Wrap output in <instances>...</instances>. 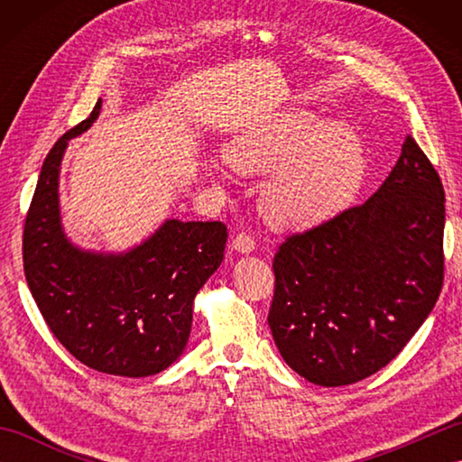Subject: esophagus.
Masks as SVG:
<instances>
[{"instance_id":"34e87169","label":"esophagus","mask_w":462,"mask_h":462,"mask_svg":"<svg viewBox=\"0 0 462 462\" xmlns=\"http://www.w3.org/2000/svg\"><path fill=\"white\" fill-rule=\"evenodd\" d=\"M232 250L238 254H250L254 252V238L246 232H240L236 238L232 240Z\"/></svg>"}]
</instances>
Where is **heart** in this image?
Wrapping results in <instances>:
<instances>
[{
	"instance_id": "heart-1",
	"label": "heart",
	"mask_w": 462,
	"mask_h": 462,
	"mask_svg": "<svg viewBox=\"0 0 462 462\" xmlns=\"http://www.w3.org/2000/svg\"><path fill=\"white\" fill-rule=\"evenodd\" d=\"M224 156L240 174H273L260 208L280 230L311 228L347 208L367 169L365 143L356 126L306 109L278 113L244 131Z\"/></svg>"
}]
</instances>
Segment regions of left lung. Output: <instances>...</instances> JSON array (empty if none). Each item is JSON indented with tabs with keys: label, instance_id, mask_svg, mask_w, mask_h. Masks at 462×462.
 I'll use <instances>...</instances> for the list:
<instances>
[{
	"label": "left lung",
	"instance_id": "left-lung-1",
	"mask_svg": "<svg viewBox=\"0 0 462 462\" xmlns=\"http://www.w3.org/2000/svg\"><path fill=\"white\" fill-rule=\"evenodd\" d=\"M445 190L413 136L371 199L288 238L268 323L283 361L321 387L399 356L443 286Z\"/></svg>",
	"mask_w": 462,
	"mask_h": 462
}]
</instances>
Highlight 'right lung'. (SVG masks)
<instances>
[{
	"label": "right lung",
	"instance_id": "add662e5",
	"mask_svg": "<svg viewBox=\"0 0 462 462\" xmlns=\"http://www.w3.org/2000/svg\"><path fill=\"white\" fill-rule=\"evenodd\" d=\"M101 103L47 154L25 218L23 270L49 329L75 359L109 375L149 377L182 356L194 298L222 263L228 234L222 222L166 218L123 252L87 250L67 236L61 162Z\"/></svg>",
	"mask_w": 462,
	"mask_h": 462
}]
</instances>
